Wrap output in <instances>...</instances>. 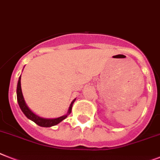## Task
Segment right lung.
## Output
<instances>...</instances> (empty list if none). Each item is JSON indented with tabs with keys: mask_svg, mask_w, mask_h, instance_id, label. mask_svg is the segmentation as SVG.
Returning <instances> with one entry per match:
<instances>
[{
	"mask_svg": "<svg viewBox=\"0 0 160 160\" xmlns=\"http://www.w3.org/2000/svg\"><path fill=\"white\" fill-rule=\"evenodd\" d=\"M16 93L17 101H18V105L20 107L22 112L24 113V115L26 116L28 119L33 121V122H35V123H37L38 126L44 127V128H50V127L55 126V125H57L58 123H59L60 122H62L64 119H65V118L68 117V114H70L71 111H72V105H73L74 101H76V99H74V100L71 102L70 105L68 107V112H67V113L64 114V115L60 116L59 118H42V117H40V116H38V114H36L35 113H33V112L32 111L31 109L28 108V106L26 102H25L23 93H22V89H21V75L19 76V78H18V84H17Z\"/></svg>",
	"mask_w": 160,
	"mask_h": 160,
	"instance_id": "1",
	"label": "right lung"
}]
</instances>
